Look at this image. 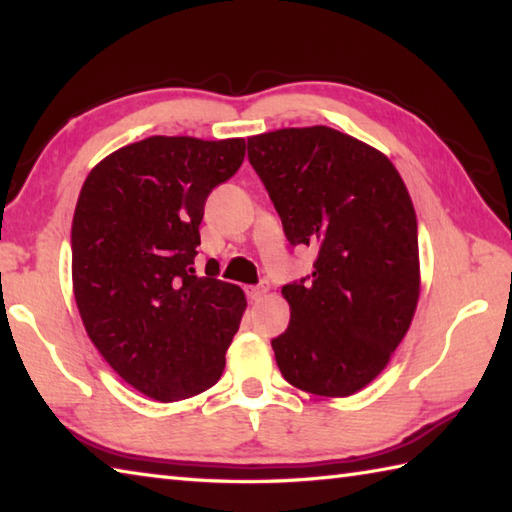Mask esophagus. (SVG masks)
Masks as SVG:
<instances>
[{"mask_svg":"<svg viewBox=\"0 0 512 512\" xmlns=\"http://www.w3.org/2000/svg\"><path fill=\"white\" fill-rule=\"evenodd\" d=\"M264 288H259V286H246V297L250 299V301H259L264 297Z\"/></svg>","mask_w":512,"mask_h":512,"instance_id":"1","label":"esophagus"}]
</instances>
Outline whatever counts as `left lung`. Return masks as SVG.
I'll list each match as a JSON object with an SVG mask.
<instances>
[{
	"label": "left lung",
	"instance_id": "1",
	"mask_svg": "<svg viewBox=\"0 0 512 512\" xmlns=\"http://www.w3.org/2000/svg\"><path fill=\"white\" fill-rule=\"evenodd\" d=\"M248 160L288 242L317 250L310 281L281 288L290 325L273 339L292 387L345 398L387 367L420 297L418 220L391 160L332 127L248 138Z\"/></svg>",
	"mask_w": 512,
	"mask_h": 512
}]
</instances>
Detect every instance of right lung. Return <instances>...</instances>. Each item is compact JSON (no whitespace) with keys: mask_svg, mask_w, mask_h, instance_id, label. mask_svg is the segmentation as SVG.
<instances>
[{"mask_svg":"<svg viewBox=\"0 0 512 512\" xmlns=\"http://www.w3.org/2000/svg\"><path fill=\"white\" fill-rule=\"evenodd\" d=\"M244 138L149 136L90 176L72 220V288L90 341L125 383L160 402L220 380L244 290L195 275L204 202L242 167Z\"/></svg>","mask_w":512,"mask_h":512,"instance_id":"add662e5","label":"right lung"}]
</instances>
